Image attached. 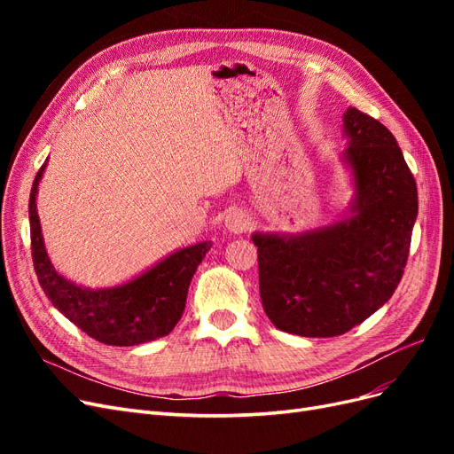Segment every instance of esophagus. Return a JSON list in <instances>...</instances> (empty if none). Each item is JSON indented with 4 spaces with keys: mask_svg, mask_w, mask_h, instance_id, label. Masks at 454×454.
<instances>
[{
    "mask_svg": "<svg viewBox=\"0 0 454 454\" xmlns=\"http://www.w3.org/2000/svg\"><path fill=\"white\" fill-rule=\"evenodd\" d=\"M250 227H252V217L242 210H232L225 217V231L231 232V235H240V232H246Z\"/></svg>",
    "mask_w": 454,
    "mask_h": 454,
    "instance_id": "1",
    "label": "esophagus"
}]
</instances>
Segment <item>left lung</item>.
<instances>
[{"label":"left lung","mask_w":454,"mask_h":454,"mask_svg":"<svg viewBox=\"0 0 454 454\" xmlns=\"http://www.w3.org/2000/svg\"><path fill=\"white\" fill-rule=\"evenodd\" d=\"M340 160L354 195L337 222L297 232H254L259 294L286 333L337 337L395 292L419 214L415 177L392 132L360 109L342 115Z\"/></svg>","instance_id":"left-lung-1"}]
</instances>
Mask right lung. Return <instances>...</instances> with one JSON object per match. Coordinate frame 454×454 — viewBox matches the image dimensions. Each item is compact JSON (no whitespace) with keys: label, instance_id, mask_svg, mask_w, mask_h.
Wrapping results in <instances>:
<instances>
[{"label":"right lung","instance_id":"add662e5","mask_svg":"<svg viewBox=\"0 0 454 454\" xmlns=\"http://www.w3.org/2000/svg\"><path fill=\"white\" fill-rule=\"evenodd\" d=\"M45 167L47 160L34 180L28 212L34 269L54 309L104 345L134 347L168 335L182 318L189 284L212 242L176 250L125 284L96 290L79 286L54 269L41 235L35 200Z\"/></svg>","mask_w":454,"mask_h":454}]
</instances>
